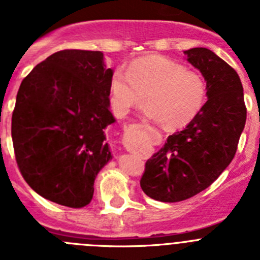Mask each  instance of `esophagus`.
Here are the masks:
<instances>
[{
	"label": "esophagus",
	"instance_id": "esophagus-1",
	"mask_svg": "<svg viewBox=\"0 0 260 260\" xmlns=\"http://www.w3.org/2000/svg\"><path fill=\"white\" fill-rule=\"evenodd\" d=\"M143 153H144V156H146V157H148V156H150V151H148V150H144L143 151Z\"/></svg>",
	"mask_w": 260,
	"mask_h": 260
}]
</instances>
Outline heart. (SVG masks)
<instances>
[{"label":"heart","mask_w":260,"mask_h":260,"mask_svg":"<svg viewBox=\"0 0 260 260\" xmlns=\"http://www.w3.org/2000/svg\"><path fill=\"white\" fill-rule=\"evenodd\" d=\"M207 84L199 73L186 70L180 62L161 56L146 57L116 70L109 82V99L114 112L125 116L141 107L144 113L165 127L181 128L198 116L206 102Z\"/></svg>","instance_id":"obj_1"}]
</instances>
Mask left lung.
Masks as SVG:
<instances>
[{"label": "left lung", "mask_w": 260, "mask_h": 260, "mask_svg": "<svg viewBox=\"0 0 260 260\" xmlns=\"http://www.w3.org/2000/svg\"><path fill=\"white\" fill-rule=\"evenodd\" d=\"M207 84L208 100L182 132L169 135L146 162L144 194L174 203L199 194L231 164L246 123L241 79L232 66L207 48L183 52Z\"/></svg>", "instance_id": "left-lung-1"}]
</instances>
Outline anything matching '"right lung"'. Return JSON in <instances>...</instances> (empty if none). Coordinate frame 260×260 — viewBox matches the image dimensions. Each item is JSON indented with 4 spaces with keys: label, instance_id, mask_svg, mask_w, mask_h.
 <instances>
[{
    "label": "right lung",
    "instance_id": "obj_1",
    "mask_svg": "<svg viewBox=\"0 0 260 260\" xmlns=\"http://www.w3.org/2000/svg\"><path fill=\"white\" fill-rule=\"evenodd\" d=\"M113 75L99 50L53 53L20 83L11 138L20 173L43 198L82 208L112 153L105 128Z\"/></svg>",
    "mask_w": 260,
    "mask_h": 260
}]
</instances>
